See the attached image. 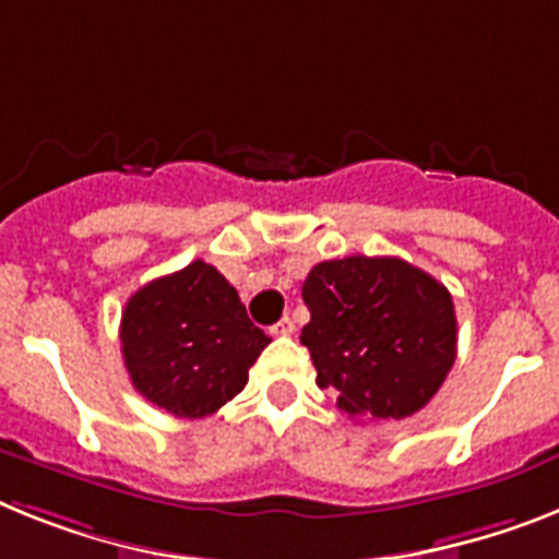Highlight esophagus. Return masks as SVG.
I'll list each match as a JSON object with an SVG mask.
<instances>
[{"mask_svg":"<svg viewBox=\"0 0 559 559\" xmlns=\"http://www.w3.org/2000/svg\"><path fill=\"white\" fill-rule=\"evenodd\" d=\"M270 332H272V335H293L295 321H293V318H281L275 326H270Z\"/></svg>","mask_w":559,"mask_h":559,"instance_id":"34e87169","label":"esophagus"}]
</instances>
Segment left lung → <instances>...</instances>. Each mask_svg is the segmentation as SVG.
I'll use <instances>...</instances> for the list:
<instances>
[{
  "instance_id": "8db88e82",
  "label": "left lung",
  "mask_w": 559,
  "mask_h": 559,
  "mask_svg": "<svg viewBox=\"0 0 559 559\" xmlns=\"http://www.w3.org/2000/svg\"><path fill=\"white\" fill-rule=\"evenodd\" d=\"M316 383L358 424L401 420L435 397L457 355L449 289L401 258L321 261L304 281Z\"/></svg>"
}]
</instances>
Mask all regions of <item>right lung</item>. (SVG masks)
Wrapping results in <instances>:
<instances>
[{
  "instance_id": "right-lung-1",
  "label": "right lung",
  "mask_w": 559,
  "mask_h": 559,
  "mask_svg": "<svg viewBox=\"0 0 559 559\" xmlns=\"http://www.w3.org/2000/svg\"><path fill=\"white\" fill-rule=\"evenodd\" d=\"M119 337L135 392L190 420L233 401L270 344L247 318L236 287L204 261L130 295Z\"/></svg>"
}]
</instances>
